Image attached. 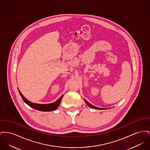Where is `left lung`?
I'll list each match as a JSON object with an SVG mask.
<instances>
[{
  "label": "left lung",
  "instance_id": "obj_1",
  "mask_svg": "<svg viewBox=\"0 0 150 150\" xmlns=\"http://www.w3.org/2000/svg\"><path fill=\"white\" fill-rule=\"evenodd\" d=\"M84 101H85V102H86V105L89 106V107H91V108H94V109H96V110H103V109H104V108H100V107H96V106H93L92 105H91L90 103H89L88 102H87L86 100H84Z\"/></svg>",
  "mask_w": 150,
  "mask_h": 150
}]
</instances>
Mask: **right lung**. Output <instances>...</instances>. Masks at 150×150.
I'll return each mask as SVG.
<instances>
[{
    "label": "right lung",
    "mask_w": 150,
    "mask_h": 150,
    "mask_svg": "<svg viewBox=\"0 0 150 150\" xmlns=\"http://www.w3.org/2000/svg\"><path fill=\"white\" fill-rule=\"evenodd\" d=\"M18 92L20 93V94L21 96V97L22 98V100H23V101L27 104L30 107H32L35 110H39V111H54L55 110H56L58 106L60 104V102L62 100V98L63 97L64 95H62L61 97L58 99V100L53 102V103H48V104H39V103H33L31 102L30 101H29V100H27L21 93V92L20 91V90L18 89Z\"/></svg>",
    "instance_id": "obj_1"
}]
</instances>
